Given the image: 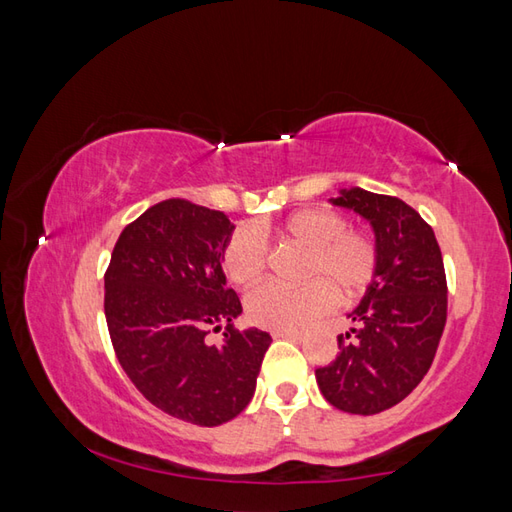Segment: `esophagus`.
<instances>
[{
	"instance_id": "34e87169",
	"label": "esophagus",
	"mask_w": 512,
	"mask_h": 512,
	"mask_svg": "<svg viewBox=\"0 0 512 512\" xmlns=\"http://www.w3.org/2000/svg\"><path fill=\"white\" fill-rule=\"evenodd\" d=\"M275 337H286V339H293V342H302L306 333L304 330H275Z\"/></svg>"
}]
</instances>
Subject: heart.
<instances>
[{
	"instance_id": "b5f03b06",
	"label": "heart",
	"mask_w": 512,
	"mask_h": 512,
	"mask_svg": "<svg viewBox=\"0 0 512 512\" xmlns=\"http://www.w3.org/2000/svg\"><path fill=\"white\" fill-rule=\"evenodd\" d=\"M277 237L306 250L297 286L264 284L246 297V315L253 324L275 330L297 328L322 315L339 299H353L375 282L379 244L368 230L348 228L344 215L328 208L297 210L284 222L239 228L224 246V270L230 282L248 288L266 270L262 239Z\"/></svg>"
}]
</instances>
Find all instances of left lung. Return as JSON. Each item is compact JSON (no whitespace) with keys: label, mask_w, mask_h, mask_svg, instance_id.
Segmentation results:
<instances>
[{"label":"left lung","mask_w":512,"mask_h":512,"mask_svg":"<svg viewBox=\"0 0 512 512\" xmlns=\"http://www.w3.org/2000/svg\"><path fill=\"white\" fill-rule=\"evenodd\" d=\"M335 206L366 217L379 244V273L339 335L335 362L315 370L328 404L377 415L408 397L433 364L446 326L442 250L422 215L399 197L342 190Z\"/></svg>","instance_id":"8db88e82"}]
</instances>
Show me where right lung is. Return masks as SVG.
<instances>
[{
	"label": "right lung",
	"instance_id": "add662e5",
	"mask_svg": "<svg viewBox=\"0 0 512 512\" xmlns=\"http://www.w3.org/2000/svg\"><path fill=\"white\" fill-rule=\"evenodd\" d=\"M233 224L222 210L166 199L130 222L104 275V313L115 355L150 404L197 426L237 417L255 393L273 337L237 330L242 302L226 288L224 246ZM226 323L224 347L209 328Z\"/></svg>",
	"mask_w": 512,
	"mask_h": 512
}]
</instances>
